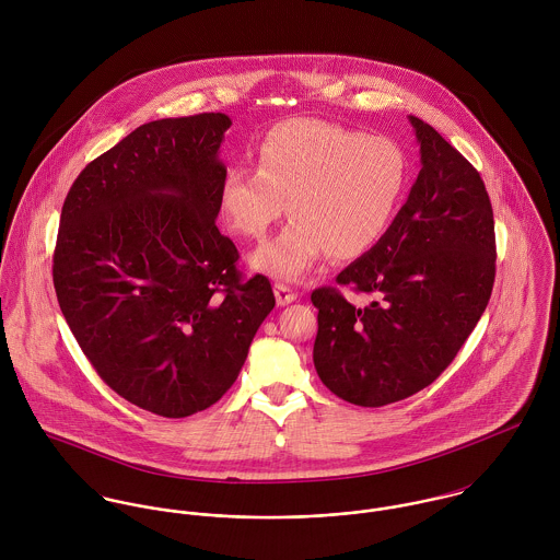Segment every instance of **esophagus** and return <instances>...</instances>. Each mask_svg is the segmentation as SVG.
Wrapping results in <instances>:
<instances>
[{
  "label": "esophagus",
  "instance_id": "obj_1",
  "mask_svg": "<svg viewBox=\"0 0 560 560\" xmlns=\"http://www.w3.org/2000/svg\"><path fill=\"white\" fill-rule=\"evenodd\" d=\"M273 293H276L278 306H287V304H291V302L298 300V293H295L293 289H289L287 284H276V287H273Z\"/></svg>",
  "mask_w": 560,
  "mask_h": 560
}]
</instances>
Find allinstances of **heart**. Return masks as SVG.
<instances>
[{"mask_svg": "<svg viewBox=\"0 0 560 560\" xmlns=\"http://www.w3.org/2000/svg\"><path fill=\"white\" fill-rule=\"evenodd\" d=\"M256 170L233 165L220 187L229 226L260 240L291 207V222L252 254V267L284 282L302 280L329 252L366 254L388 231L405 185L399 144L336 122L293 118L271 127L254 149Z\"/></svg>", "mask_w": 560, "mask_h": 560, "instance_id": "b5f03b06", "label": "heart"}]
</instances>
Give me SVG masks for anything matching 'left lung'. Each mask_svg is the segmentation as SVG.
<instances>
[{
    "instance_id": "1",
    "label": "left lung",
    "mask_w": 560,
    "mask_h": 560,
    "mask_svg": "<svg viewBox=\"0 0 560 560\" xmlns=\"http://www.w3.org/2000/svg\"><path fill=\"white\" fill-rule=\"evenodd\" d=\"M420 172L384 237L336 282L375 295L353 306L315 289V369L342 400L382 407L407 399L455 360L487 308L495 278L493 211L472 163L431 125L409 116Z\"/></svg>"
}]
</instances>
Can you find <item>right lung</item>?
Segmentation results:
<instances>
[{"label":"right lung","instance_id":"right-lung-1","mask_svg":"<svg viewBox=\"0 0 560 560\" xmlns=\"http://www.w3.org/2000/svg\"><path fill=\"white\" fill-rule=\"evenodd\" d=\"M231 125L211 112L138 127L81 170L60 215L54 287L83 355L114 393L165 418L226 395L276 306L215 226Z\"/></svg>","mask_w":560,"mask_h":560}]
</instances>
